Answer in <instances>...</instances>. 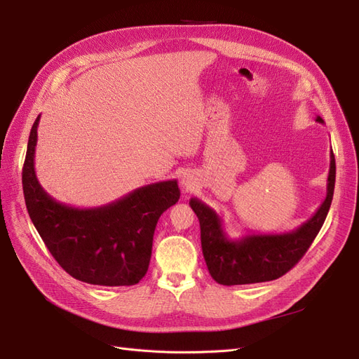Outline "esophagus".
Segmentation results:
<instances>
[{"label": "esophagus", "mask_w": 359, "mask_h": 359, "mask_svg": "<svg viewBox=\"0 0 359 359\" xmlns=\"http://www.w3.org/2000/svg\"><path fill=\"white\" fill-rule=\"evenodd\" d=\"M181 184H182V187L190 189V187L193 186V184H194L193 177H191V175H189V173H186V175H184V177L181 178Z\"/></svg>", "instance_id": "esophagus-1"}]
</instances>
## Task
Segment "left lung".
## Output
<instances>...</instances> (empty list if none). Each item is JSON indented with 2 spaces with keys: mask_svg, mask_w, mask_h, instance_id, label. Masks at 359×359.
Returning a JSON list of instances; mask_svg holds the SVG:
<instances>
[{
  "mask_svg": "<svg viewBox=\"0 0 359 359\" xmlns=\"http://www.w3.org/2000/svg\"><path fill=\"white\" fill-rule=\"evenodd\" d=\"M316 121L323 124L320 116ZM327 184V198L318 211L295 231L286 233L245 235L231 240L223 231V220L208 205L198 198L190 199V206L201 224L202 253L211 277L224 286L252 285L276 280L285 276L306 255L327 219L332 202L335 184V160L331 151Z\"/></svg>",
  "mask_w": 359,
  "mask_h": 359,
  "instance_id": "obj_1",
  "label": "left lung"
}]
</instances>
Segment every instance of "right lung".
<instances>
[{"label":"right lung","mask_w":359,"mask_h":359,"mask_svg":"<svg viewBox=\"0 0 359 359\" xmlns=\"http://www.w3.org/2000/svg\"><path fill=\"white\" fill-rule=\"evenodd\" d=\"M39 121L40 115L28 139L22 186L29 219L43 243L76 280L99 286L139 283L148 271L160 215L180 199L177 180L148 184L97 208L57 202L36 177Z\"/></svg>","instance_id":"right-lung-1"}]
</instances>
